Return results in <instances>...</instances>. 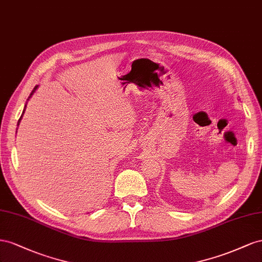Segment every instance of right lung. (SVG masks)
Listing matches in <instances>:
<instances>
[{
  "label": "right lung",
  "mask_w": 262,
  "mask_h": 262,
  "mask_svg": "<svg viewBox=\"0 0 262 262\" xmlns=\"http://www.w3.org/2000/svg\"><path fill=\"white\" fill-rule=\"evenodd\" d=\"M37 89H38V85H36L35 88H34V90H33V91H32V93L31 94H29V96H28V99H27V101L29 100V99H31L32 98V96H33V94L35 93V91H36V90ZM26 105H27V102H26V104H25V106H24V110H23V113H21V116L19 117V119H18V123H17V126L19 125V123H20V121H21V117H23V115H24V113H25V110H26Z\"/></svg>",
  "instance_id": "add662e5"
}]
</instances>
